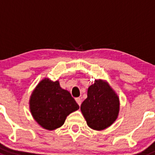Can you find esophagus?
<instances>
[{
    "label": "esophagus",
    "mask_w": 155,
    "mask_h": 155,
    "mask_svg": "<svg viewBox=\"0 0 155 155\" xmlns=\"http://www.w3.org/2000/svg\"><path fill=\"white\" fill-rule=\"evenodd\" d=\"M76 101L77 102L78 104H79V106H80L81 103H82V99H81L80 97H76Z\"/></svg>",
    "instance_id": "1"
}]
</instances>
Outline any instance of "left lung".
Segmentation results:
<instances>
[{"instance_id": "left-lung-1", "label": "left lung", "mask_w": 155, "mask_h": 155, "mask_svg": "<svg viewBox=\"0 0 155 155\" xmlns=\"http://www.w3.org/2000/svg\"><path fill=\"white\" fill-rule=\"evenodd\" d=\"M120 98L107 81L95 79L88 88L87 98L80 107L87 125L101 131L110 127L117 119Z\"/></svg>"}]
</instances>
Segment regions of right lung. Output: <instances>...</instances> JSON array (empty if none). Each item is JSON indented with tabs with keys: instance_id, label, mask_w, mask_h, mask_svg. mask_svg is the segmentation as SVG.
Returning a JSON list of instances; mask_svg holds the SVG:
<instances>
[{
	"instance_id": "1",
	"label": "right lung",
	"mask_w": 155,
	"mask_h": 155,
	"mask_svg": "<svg viewBox=\"0 0 155 155\" xmlns=\"http://www.w3.org/2000/svg\"><path fill=\"white\" fill-rule=\"evenodd\" d=\"M79 108L70 93L61 88L59 81L53 82L48 78L40 81L29 98L32 117L50 131L62 127L67 116Z\"/></svg>"
}]
</instances>
